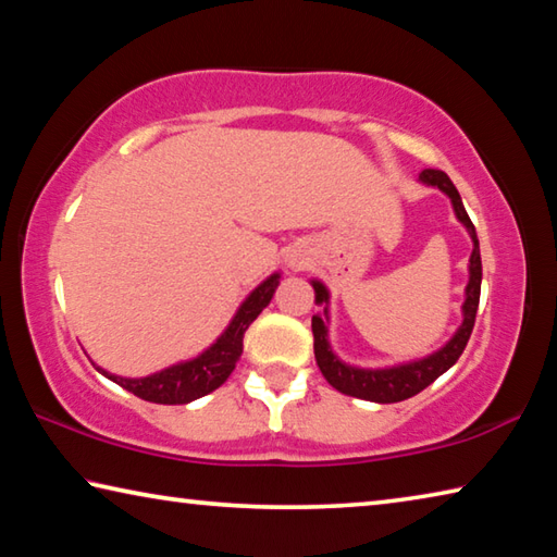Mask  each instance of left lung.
<instances>
[{
	"mask_svg": "<svg viewBox=\"0 0 557 557\" xmlns=\"http://www.w3.org/2000/svg\"><path fill=\"white\" fill-rule=\"evenodd\" d=\"M420 182L428 186H437L440 191L449 196L451 206H455L457 219L465 223V228L471 235V243H474V250H471L469 258V282H467V299L461 305V326L457 334L449 338V342L440 348V351L430 354L420 361L391 366V369H358V366H348L338 361L336 354L329 346V334H326V309L324 317L314 314L312 317V334H314V356L319 371L324 373L332 388L344 395H354V398L371 400V403H400L408 400L420 391H425L432 381H437L442 373L457 363V358L465 351V346L471 336V329H474L476 319V307H479V295H482V256H479V240L474 223L469 221L465 211V203H461V196L457 186L449 182V176L440 169H425L420 174ZM314 287V299L317 305H329V289L319 280H312Z\"/></svg>",
	"mask_w": 557,
	"mask_h": 557,
	"instance_id": "1",
	"label": "left lung"
}]
</instances>
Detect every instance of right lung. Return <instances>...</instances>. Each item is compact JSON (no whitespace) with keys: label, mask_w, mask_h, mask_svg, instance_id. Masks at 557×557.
Listing matches in <instances>:
<instances>
[{"label":"right lung","mask_w":557,"mask_h":557,"mask_svg":"<svg viewBox=\"0 0 557 557\" xmlns=\"http://www.w3.org/2000/svg\"><path fill=\"white\" fill-rule=\"evenodd\" d=\"M280 285V275H270L262 285L250 292L248 299L243 301L238 312H235L228 329L215 338V344L206 348L201 356L191 358V361L169 366V369L145 375V379H122V375H112L108 371L98 369L110 381H115L122 388L135 393L137 398L159 403V405H184L191 403L201 395H209L215 388L228 381L235 363L243 354V336L248 326L256 322L258 314L270 305L272 295Z\"/></svg>","instance_id":"right-lung-1"}]
</instances>
